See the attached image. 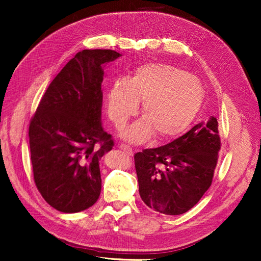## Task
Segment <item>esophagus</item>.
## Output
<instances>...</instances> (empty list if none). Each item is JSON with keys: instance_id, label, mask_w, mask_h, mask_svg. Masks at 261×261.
Listing matches in <instances>:
<instances>
[{"instance_id": "34e87169", "label": "esophagus", "mask_w": 261, "mask_h": 261, "mask_svg": "<svg viewBox=\"0 0 261 261\" xmlns=\"http://www.w3.org/2000/svg\"><path fill=\"white\" fill-rule=\"evenodd\" d=\"M119 149L120 150H122L123 152H125L126 154H128V155H133V150H132V148L130 147V146H128V145H126V144H120L119 145Z\"/></svg>"}]
</instances>
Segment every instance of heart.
<instances>
[{
  "label": "heart",
  "mask_w": 261,
  "mask_h": 261,
  "mask_svg": "<svg viewBox=\"0 0 261 261\" xmlns=\"http://www.w3.org/2000/svg\"><path fill=\"white\" fill-rule=\"evenodd\" d=\"M204 91L195 77L164 63L139 66L128 80L119 79L108 93V114L121 128L142 102L143 119L123 131V138L142 143L153 134L156 141L180 135L202 106Z\"/></svg>",
  "instance_id": "obj_1"
}]
</instances>
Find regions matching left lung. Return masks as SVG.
I'll list each match as a JSON object with an SVG mask.
<instances>
[{
	"label": "left lung",
	"mask_w": 261,
	"mask_h": 261,
	"mask_svg": "<svg viewBox=\"0 0 261 261\" xmlns=\"http://www.w3.org/2000/svg\"><path fill=\"white\" fill-rule=\"evenodd\" d=\"M220 149L218 121L211 116L167 145L135 153L142 200L164 215L188 212L211 187Z\"/></svg>",
	"instance_id": "8db88e82"
}]
</instances>
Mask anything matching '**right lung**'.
<instances>
[{"label": "right lung", "instance_id": "1", "mask_svg": "<svg viewBox=\"0 0 261 261\" xmlns=\"http://www.w3.org/2000/svg\"><path fill=\"white\" fill-rule=\"evenodd\" d=\"M119 56L111 49L77 53L50 82L31 119L34 181L59 212L85 211L99 198V161L114 146L100 121L102 65Z\"/></svg>", "mask_w": 261, "mask_h": 261}]
</instances>
